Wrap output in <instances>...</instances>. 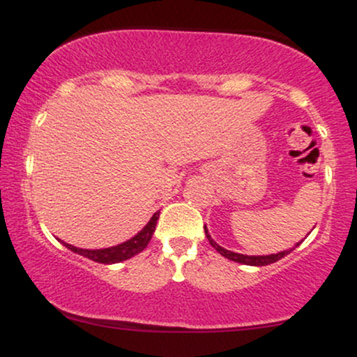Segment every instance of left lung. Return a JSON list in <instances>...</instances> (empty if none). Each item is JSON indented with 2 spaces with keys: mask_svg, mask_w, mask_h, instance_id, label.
Masks as SVG:
<instances>
[{
  "mask_svg": "<svg viewBox=\"0 0 357 357\" xmlns=\"http://www.w3.org/2000/svg\"><path fill=\"white\" fill-rule=\"evenodd\" d=\"M204 233H206V238L210 241V245L213 248L216 250V252L220 253V255H223L225 258H228V260H233L236 261V264H243V265H252V267H264V265H270V264H275V261L280 260V258H284L285 255H289L290 252H292L294 248L298 247L301 245V241L296 243V247L290 248V250H284V252H278V253H272V255H243V253H235V252H230V250L220 247L218 243H216L215 240L211 238V235L208 233V228L206 225H204Z\"/></svg>",
  "mask_w": 357,
  "mask_h": 357,
  "instance_id": "1",
  "label": "left lung"
}]
</instances>
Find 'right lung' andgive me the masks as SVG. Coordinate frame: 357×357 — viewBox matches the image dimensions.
<instances>
[{
  "instance_id": "add662e5",
  "label": "right lung",
  "mask_w": 357,
  "mask_h": 357,
  "mask_svg": "<svg viewBox=\"0 0 357 357\" xmlns=\"http://www.w3.org/2000/svg\"><path fill=\"white\" fill-rule=\"evenodd\" d=\"M158 218H159V211L151 216V220L147 221L146 227L142 228L137 235H134L132 238L124 241V243L116 245V247L87 250V248H77L73 247V245L65 243V241H61V243H63L68 250H72L73 253H79V255L89 258V260L97 261V264H107V265L119 264V261L129 260V258L137 255V253H141L142 250L147 247V243H149L151 238H153V233L155 230V221H158Z\"/></svg>"
}]
</instances>
